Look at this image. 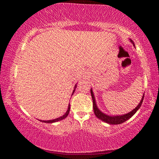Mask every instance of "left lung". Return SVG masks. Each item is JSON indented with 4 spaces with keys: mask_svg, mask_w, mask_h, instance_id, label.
<instances>
[{
    "mask_svg": "<svg viewBox=\"0 0 159 159\" xmlns=\"http://www.w3.org/2000/svg\"><path fill=\"white\" fill-rule=\"evenodd\" d=\"M130 42L134 45V42H133L132 39H130ZM90 93H91V96H92V99H93V111H94L95 115L96 116V117L98 118V119H100L101 120H102V121H104V122H105V123H107L108 124H112V125L121 124V123H124V122L126 121V120H129V118L132 117L133 115H134L137 112V111L140 108V106H141V104H142V102H143V100L144 98V95H143L140 103L138 104V106H137L134 109H133L131 112L128 113V114H123V115H119V116H109V115L104 114V113L102 112V111L98 108L97 105H96V100H95V96H94L93 92L92 89L90 90Z\"/></svg>",
    "mask_w": 159,
    "mask_h": 159,
    "instance_id": "8db88e82",
    "label": "left lung"
}]
</instances>
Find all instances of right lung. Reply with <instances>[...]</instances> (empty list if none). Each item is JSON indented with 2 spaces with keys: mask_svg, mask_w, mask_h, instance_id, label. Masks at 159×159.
Here are the masks:
<instances>
[{
  "mask_svg": "<svg viewBox=\"0 0 159 159\" xmlns=\"http://www.w3.org/2000/svg\"><path fill=\"white\" fill-rule=\"evenodd\" d=\"M75 88H76V85L75 86L74 90H73V92H72V95H73L75 90ZM69 111H70V105H69L68 109H67V111L65 113V114L63 115V116H61V117L56 118V119H54V120H39V121L43 122V123H56V122H58V121H61V120L65 119V118L67 116H68V114H69Z\"/></svg>",
  "mask_w": 159,
  "mask_h": 159,
  "instance_id": "obj_1",
  "label": "right lung"
}]
</instances>
